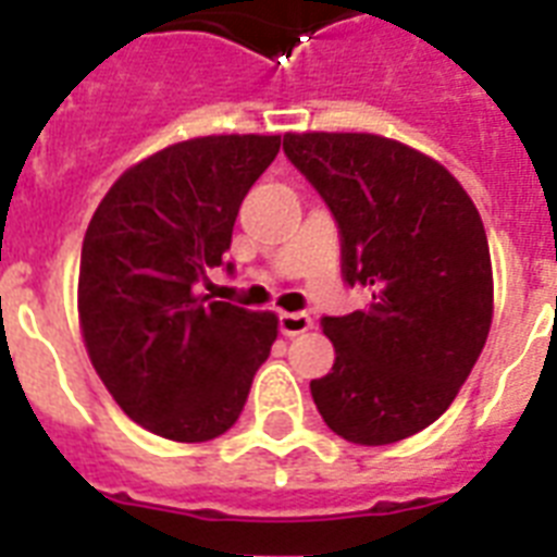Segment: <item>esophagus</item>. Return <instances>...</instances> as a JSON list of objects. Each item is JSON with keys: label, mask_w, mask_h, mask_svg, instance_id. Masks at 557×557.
Wrapping results in <instances>:
<instances>
[{"label": "esophagus", "mask_w": 557, "mask_h": 557, "mask_svg": "<svg viewBox=\"0 0 557 557\" xmlns=\"http://www.w3.org/2000/svg\"><path fill=\"white\" fill-rule=\"evenodd\" d=\"M314 326V321L306 312H283L280 314V332L286 338H295V335H304Z\"/></svg>", "instance_id": "34e87169"}]
</instances>
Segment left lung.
Segmentation results:
<instances>
[{
  "label": "left lung",
  "mask_w": 557,
  "mask_h": 557,
  "mask_svg": "<svg viewBox=\"0 0 557 557\" xmlns=\"http://www.w3.org/2000/svg\"><path fill=\"white\" fill-rule=\"evenodd\" d=\"M283 150L338 219L344 277L372 304L323 318L335 364L314 379L323 422L393 445L436 422L483 352L494 274L483 219L440 161L372 133H286Z\"/></svg>",
  "instance_id": "obj_1"
}]
</instances>
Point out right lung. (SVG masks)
Listing matches in <instances>:
<instances>
[{"label":"right lung","instance_id":"right-lung-1","mask_svg":"<svg viewBox=\"0 0 557 557\" xmlns=\"http://www.w3.org/2000/svg\"><path fill=\"white\" fill-rule=\"evenodd\" d=\"M280 135H205L121 173L81 253L77 318L89 361L121 410L173 442L216 440L239 419L277 314L210 300L245 193Z\"/></svg>","mask_w":557,"mask_h":557}]
</instances>
